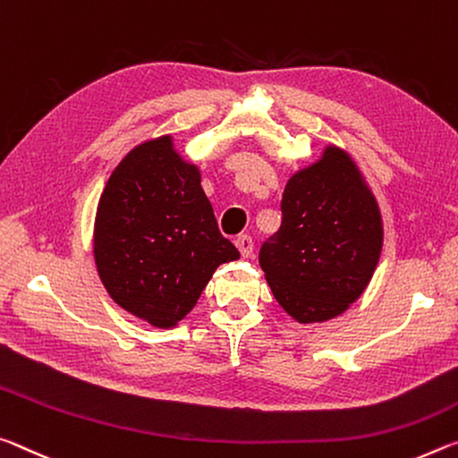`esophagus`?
<instances>
[{"label":"esophagus","instance_id":"34e87169","mask_svg":"<svg viewBox=\"0 0 458 458\" xmlns=\"http://www.w3.org/2000/svg\"><path fill=\"white\" fill-rule=\"evenodd\" d=\"M235 245H237V250L242 251L243 258H250L253 253V239L250 235H239L235 239Z\"/></svg>","mask_w":458,"mask_h":458}]
</instances>
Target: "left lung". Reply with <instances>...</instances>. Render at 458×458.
<instances>
[{"instance_id":"8db88e82","label":"left lung","mask_w":458,"mask_h":458,"mask_svg":"<svg viewBox=\"0 0 458 458\" xmlns=\"http://www.w3.org/2000/svg\"><path fill=\"white\" fill-rule=\"evenodd\" d=\"M282 225L259 250L274 298L298 322H322L363 294L384 227L377 202L351 158L328 146L282 194Z\"/></svg>"}]
</instances>
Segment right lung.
Instances as JSON below:
<instances>
[{
    "label": "right lung",
    "mask_w": 458,
    "mask_h": 458,
    "mask_svg": "<svg viewBox=\"0 0 458 458\" xmlns=\"http://www.w3.org/2000/svg\"><path fill=\"white\" fill-rule=\"evenodd\" d=\"M237 258L199 168L180 158L170 136L133 148L119 162L97 207L95 261L122 309L154 327H174L215 269Z\"/></svg>",
    "instance_id": "obj_1"
}]
</instances>
